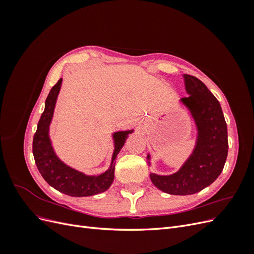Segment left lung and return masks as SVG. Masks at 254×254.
<instances>
[{
	"instance_id": "1",
	"label": "left lung",
	"mask_w": 254,
	"mask_h": 254,
	"mask_svg": "<svg viewBox=\"0 0 254 254\" xmlns=\"http://www.w3.org/2000/svg\"><path fill=\"white\" fill-rule=\"evenodd\" d=\"M183 79L190 95L181 98V102L190 109L196 122V147L176 174H150L152 183L171 195H190L209 187L224 170L229 147L227 124L216 97L195 76L184 74Z\"/></svg>"
}]
</instances>
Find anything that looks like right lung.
<instances>
[{
  "label": "right lung",
  "mask_w": 254,
  "mask_h": 254,
  "mask_svg": "<svg viewBox=\"0 0 254 254\" xmlns=\"http://www.w3.org/2000/svg\"><path fill=\"white\" fill-rule=\"evenodd\" d=\"M63 78L54 86L45 101V108L37 126V131L33 141V153L38 171L40 172L43 179L51 187L56 189L61 193L73 197L92 196L105 191L110 188L114 179V160L117 158L121 148L124 146L125 141L130 131H120L113 134L114 152L112 156L111 166L106 173L99 176H86L82 173L66 166L57 158L53 150L49 137V128L53 118L54 108L60 91Z\"/></svg>",
  "instance_id": "add662e5"
}]
</instances>
